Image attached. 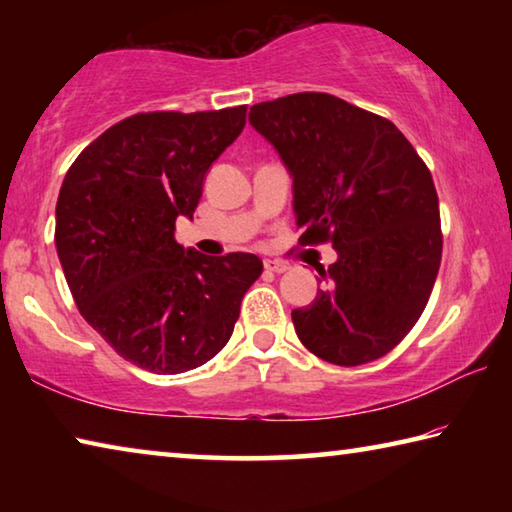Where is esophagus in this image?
<instances>
[{
	"instance_id": "obj_1",
	"label": "esophagus",
	"mask_w": 512,
	"mask_h": 512,
	"mask_svg": "<svg viewBox=\"0 0 512 512\" xmlns=\"http://www.w3.org/2000/svg\"><path fill=\"white\" fill-rule=\"evenodd\" d=\"M264 268H266V271H271V273H284V271H289V266H287V264H282V262H271V259H266V262H264Z\"/></svg>"
}]
</instances>
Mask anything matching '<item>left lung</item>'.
Here are the masks:
<instances>
[{
  "mask_svg": "<svg viewBox=\"0 0 512 512\" xmlns=\"http://www.w3.org/2000/svg\"><path fill=\"white\" fill-rule=\"evenodd\" d=\"M248 119L291 173L300 246L339 255L318 271L327 289L291 311L298 339L336 366L384 357L418 323L443 257L427 164L393 121L334 94L257 103Z\"/></svg>",
  "mask_w": 512,
  "mask_h": 512,
  "instance_id": "1",
  "label": "left lung"
}]
</instances>
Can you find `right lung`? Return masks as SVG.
<instances>
[{
  "label": "right lung",
  "instance_id": "1",
  "mask_svg": "<svg viewBox=\"0 0 512 512\" xmlns=\"http://www.w3.org/2000/svg\"><path fill=\"white\" fill-rule=\"evenodd\" d=\"M244 126L246 106L140 112L85 146L60 187L56 250L76 307L119 357L155 375L219 354L262 275L255 255L207 257L173 237Z\"/></svg>",
  "mask_w": 512,
  "mask_h": 512
}]
</instances>
